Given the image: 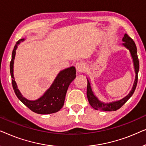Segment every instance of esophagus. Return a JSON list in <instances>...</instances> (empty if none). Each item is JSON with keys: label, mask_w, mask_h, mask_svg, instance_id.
<instances>
[{"label": "esophagus", "mask_w": 146, "mask_h": 146, "mask_svg": "<svg viewBox=\"0 0 146 146\" xmlns=\"http://www.w3.org/2000/svg\"><path fill=\"white\" fill-rule=\"evenodd\" d=\"M76 70L77 72H81L84 70V64L82 62H79L76 64Z\"/></svg>", "instance_id": "obj_1"}]
</instances>
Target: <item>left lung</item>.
Returning a JSON list of instances; mask_svg holds the SVG:
<instances>
[{"label":"left lung","instance_id":"8db88e82","mask_svg":"<svg viewBox=\"0 0 146 146\" xmlns=\"http://www.w3.org/2000/svg\"><path fill=\"white\" fill-rule=\"evenodd\" d=\"M122 41L123 43H122V46H123L125 48H126L127 50H129V52L131 54V56L132 58L133 66H134V70L135 73V80L133 82V87L131 88V91L127 94L126 96H125L123 98L117 101H114L110 103H104L99 100L98 98L94 94V92L92 91L91 87V83L89 79L87 78L88 80V85H87V97L88 99V102L91 106L94 108L95 110H102V111H115L117 110L122 106L128 100L131 96L133 95V92H134L135 88H136L137 83V74L139 72V60L137 58V48L135 46V44L134 41L127 34H125L123 36Z\"/></svg>","mask_w":146,"mask_h":146}]
</instances>
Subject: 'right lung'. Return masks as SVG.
I'll return each mask as SVG.
<instances>
[{"mask_svg": "<svg viewBox=\"0 0 146 146\" xmlns=\"http://www.w3.org/2000/svg\"><path fill=\"white\" fill-rule=\"evenodd\" d=\"M25 38L19 40L16 44L12 53V59L10 64V72L12 78V84L15 92L20 100L34 112L39 114H49L58 111L64 106L66 92L69 85L76 78V68L71 66L61 70L52 84L50 87L38 99L36 100H29L23 97L18 89L14 77V60L15 58L16 50L18 45Z\"/></svg>", "mask_w": 146, "mask_h": 146, "instance_id": "obj_1", "label": "right lung"}]
</instances>
